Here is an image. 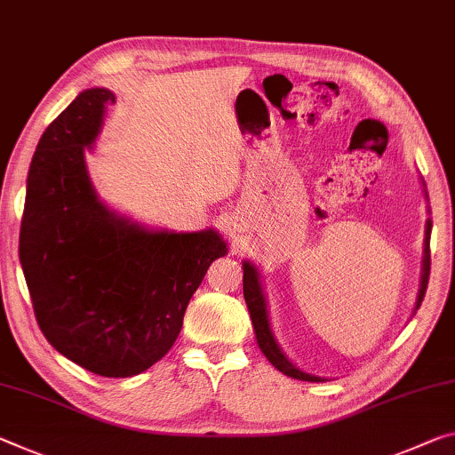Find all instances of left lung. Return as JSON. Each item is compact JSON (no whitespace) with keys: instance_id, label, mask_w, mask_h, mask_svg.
<instances>
[{"instance_id":"obj_1","label":"left lung","mask_w":455,"mask_h":455,"mask_svg":"<svg viewBox=\"0 0 455 455\" xmlns=\"http://www.w3.org/2000/svg\"><path fill=\"white\" fill-rule=\"evenodd\" d=\"M429 236H431V220L427 219V225H425V243H423V263H421V279H419V293H417L415 309H419L421 301L425 298V290H427L429 281V269H431V255H429ZM243 293L244 301H247L251 320H253V330L257 344L265 358L275 366L279 372L287 374V377L298 379V380H309V383H320L323 380L322 377H314V374L304 372L298 369L290 358L283 355L281 346L277 344L275 336H273L271 323H269V314H267V301L261 285V277H259V271L255 265L249 261H243Z\"/></svg>"}]
</instances>
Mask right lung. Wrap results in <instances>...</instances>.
Listing matches in <instances>:
<instances>
[{"label":"right lung","mask_w":455,"mask_h":455,"mask_svg":"<svg viewBox=\"0 0 455 455\" xmlns=\"http://www.w3.org/2000/svg\"><path fill=\"white\" fill-rule=\"evenodd\" d=\"M109 103L111 91H84L40 137L20 263L46 340L86 371L125 379L174 346L190 298L227 243L214 228L148 230L99 200L84 151Z\"/></svg>","instance_id":"right-lung-1"}]
</instances>
